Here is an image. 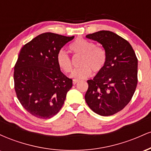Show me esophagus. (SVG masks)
Wrapping results in <instances>:
<instances>
[{
    "label": "esophagus",
    "mask_w": 151,
    "mask_h": 151,
    "mask_svg": "<svg viewBox=\"0 0 151 151\" xmlns=\"http://www.w3.org/2000/svg\"><path fill=\"white\" fill-rule=\"evenodd\" d=\"M72 83H73L74 85H75L76 84H77L78 83V80H75V79H74V80L72 81Z\"/></svg>",
    "instance_id": "esophagus-1"
}]
</instances>
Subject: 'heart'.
<instances>
[{
  "instance_id": "b5f03b06",
  "label": "heart",
  "mask_w": 151,
  "mask_h": 151,
  "mask_svg": "<svg viewBox=\"0 0 151 151\" xmlns=\"http://www.w3.org/2000/svg\"><path fill=\"white\" fill-rule=\"evenodd\" d=\"M74 53L82 55L79 68L72 71L70 77L75 80L86 79L91 75V70L98 73L104 67L106 62V52L101 47H97L95 43L79 38L70 47ZM57 63L61 70L65 73L72 70V62L70 57L63 50H60L57 55Z\"/></svg>"
}]
</instances>
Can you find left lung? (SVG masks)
Returning <instances> with one entry per match:
<instances>
[{
	"label": "left lung",
	"instance_id": "1",
	"mask_svg": "<svg viewBox=\"0 0 151 151\" xmlns=\"http://www.w3.org/2000/svg\"><path fill=\"white\" fill-rule=\"evenodd\" d=\"M86 37L101 45L106 52V62L93 79L87 81L85 101L99 115H114L129 103L136 90V54L127 40L111 31H99Z\"/></svg>",
	"mask_w": 151,
	"mask_h": 151
}]
</instances>
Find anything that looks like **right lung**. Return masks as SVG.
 Instances as JSON below:
<instances>
[{"label":"right lung","mask_w":151,"mask_h":151,"mask_svg":"<svg viewBox=\"0 0 151 151\" xmlns=\"http://www.w3.org/2000/svg\"><path fill=\"white\" fill-rule=\"evenodd\" d=\"M74 37L45 32L20 50L14 67L15 90L23 108L34 116L50 119L65 103L72 79L61 72L56 58Z\"/></svg>","instance_id":"right-lung-1"}]
</instances>
